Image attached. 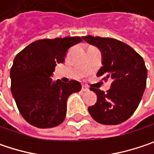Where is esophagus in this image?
I'll return each instance as SVG.
<instances>
[{
	"instance_id": "34e87169",
	"label": "esophagus",
	"mask_w": 154,
	"mask_h": 154,
	"mask_svg": "<svg viewBox=\"0 0 154 154\" xmlns=\"http://www.w3.org/2000/svg\"><path fill=\"white\" fill-rule=\"evenodd\" d=\"M82 91H83V92H88V91H89V89H88V87H87V86L83 85V86H82Z\"/></svg>"
}]
</instances>
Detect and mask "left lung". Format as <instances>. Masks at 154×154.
Wrapping results in <instances>:
<instances>
[{
	"instance_id": "8db88e82",
	"label": "left lung",
	"mask_w": 154,
	"mask_h": 154,
	"mask_svg": "<svg viewBox=\"0 0 154 154\" xmlns=\"http://www.w3.org/2000/svg\"><path fill=\"white\" fill-rule=\"evenodd\" d=\"M82 38L102 53L103 67L97 77L113 80L106 94L90 88L96 94L97 102L88 107V111L98 123L120 124L133 115L142 100L147 78L144 61L134 49L119 40L91 35Z\"/></svg>"
}]
</instances>
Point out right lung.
<instances>
[{
  "label": "right lung",
  "instance_id": "obj_1",
  "mask_svg": "<svg viewBox=\"0 0 154 154\" xmlns=\"http://www.w3.org/2000/svg\"><path fill=\"white\" fill-rule=\"evenodd\" d=\"M80 42L78 36L38 40L15 57L11 93L20 114L32 126L48 128L64 121L68 98L81 90V84L52 81L51 76L57 63L64 62L69 49Z\"/></svg>",
  "mask_w": 154,
  "mask_h": 154
}]
</instances>
